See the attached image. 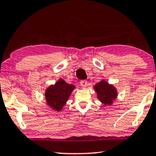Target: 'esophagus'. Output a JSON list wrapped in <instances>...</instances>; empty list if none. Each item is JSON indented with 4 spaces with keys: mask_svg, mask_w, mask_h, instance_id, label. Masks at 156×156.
<instances>
[{
    "mask_svg": "<svg viewBox=\"0 0 156 156\" xmlns=\"http://www.w3.org/2000/svg\"><path fill=\"white\" fill-rule=\"evenodd\" d=\"M80 84L81 86H82V87H85V86L87 84V81L86 80H82L80 82Z\"/></svg>",
    "mask_w": 156,
    "mask_h": 156,
    "instance_id": "esophagus-1",
    "label": "esophagus"
}]
</instances>
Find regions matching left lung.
<instances>
[{"label":"left lung","mask_w":156,"mask_h":156,"mask_svg":"<svg viewBox=\"0 0 156 156\" xmlns=\"http://www.w3.org/2000/svg\"><path fill=\"white\" fill-rule=\"evenodd\" d=\"M94 90L97 93L98 99L105 105H111L117 97V92L115 88L104 80L95 85Z\"/></svg>","instance_id":"1"}]
</instances>
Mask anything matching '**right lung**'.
Here are the masks:
<instances>
[{"mask_svg": "<svg viewBox=\"0 0 156 156\" xmlns=\"http://www.w3.org/2000/svg\"><path fill=\"white\" fill-rule=\"evenodd\" d=\"M74 88V85L67 84L60 79L55 85L50 86L46 90L45 98L48 104L56 111L62 110Z\"/></svg>", "mask_w": 156, "mask_h": 156, "instance_id": "add662e5", "label": "right lung"}]
</instances>
